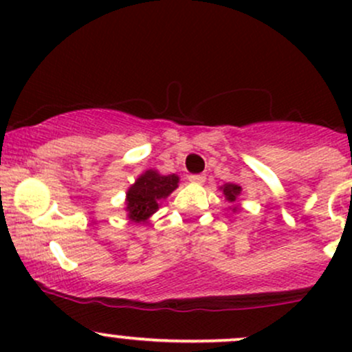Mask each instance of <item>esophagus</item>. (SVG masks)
I'll list each match as a JSON object with an SVG mask.
<instances>
[{
  "instance_id": "1",
  "label": "esophagus",
  "mask_w": 352,
  "mask_h": 352,
  "mask_svg": "<svg viewBox=\"0 0 352 352\" xmlns=\"http://www.w3.org/2000/svg\"><path fill=\"white\" fill-rule=\"evenodd\" d=\"M188 180H190L192 184H204V182H206V177H204V175H197V173H195V175L188 177Z\"/></svg>"
}]
</instances>
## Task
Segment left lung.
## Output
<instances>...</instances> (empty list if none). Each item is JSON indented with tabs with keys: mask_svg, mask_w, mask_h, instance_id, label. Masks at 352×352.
I'll list each match as a JSON object with an SVG mask.
<instances>
[{
	"mask_svg": "<svg viewBox=\"0 0 352 352\" xmlns=\"http://www.w3.org/2000/svg\"><path fill=\"white\" fill-rule=\"evenodd\" d=\"M220 190L223 192V195H226V200H229V202H235L237 200V197L241 195L242 192V187L237 184H223L222 187H220ZM237 210V207L232 208V212Z\"/></svg>",
	"mask_w": 352,
	"mask_h": 352,
	"instance_id": "8db88e82",
	"label": "left lung"
}]
</instances>
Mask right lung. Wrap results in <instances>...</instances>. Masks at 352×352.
<instances>
[{
  "label": "right lung",
  "instance_id": "obj_1",
  "mask_svg": "<svg viewBox=\"0 0 352 352\" xmlns=\"http://www.w3.org/2000/svg\"><path fill=\"white\" fill-rule=\"evenodd\" d=\"M177 173L162 175L158 170H145L126 190L125 212L135 223H146L160 207V202L179 187Z\"/></svg>",
  "mask_w": 352,
  "mask_h": 352
}]
</instances>
